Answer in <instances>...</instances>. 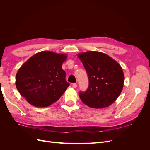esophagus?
Masks as SVG:
<instances>
[{
    "instance_id": "34e87169",
    "label": "esophagus",
    "mask_w": 150,
    "mask_h": 150,
    "mask_svg": "<svg viewBox=\"0 0 150 150\" xmlns=\"http://www.w3.org/2000/svg\"><path fill=\"white\" fill-rule=\"evenodd\" d=\"M72 86V88H77V84L76 83H73Z\"/></svg>"
}]
</instances>
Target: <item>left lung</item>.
Listing matches in <instances>:
<instances>
[{"mask_svg": "<svg viewBox=\"0 0 150 150\" xmlns=\"http://www.w3.org/2000/svg\"><path fill=\"white\" fill-rule=\"evenodd\" d=\"M88 75L89 85L80 92L84 104L92 108L110 106L119 97L124 86V73L118 62L107 54L87 51L78 54Z\"/></svg>", "mask_w": 150, "mask_h": 150, "instance_id": "8db88e82", "label": "left lung"}]
</instances>
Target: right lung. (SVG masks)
<instances>
[{
    "mask_svg": "<svg viewBox=\"0 0 150 150\" xmlns=\"http://www.w3.org/2000/svg\"><path fill=\"white\" fill-rule=\"evenodd\" d=\"M67 54L51 51L36 53L24 62L16 76L22 96L35 107H47L59 99L69 84L62 65Z\"/></svg>",
    "mask_w": 150,
    "mask_h": 150,
    "instance_id": "obj_1",
    "label": "right lung"
}]
</instances>
